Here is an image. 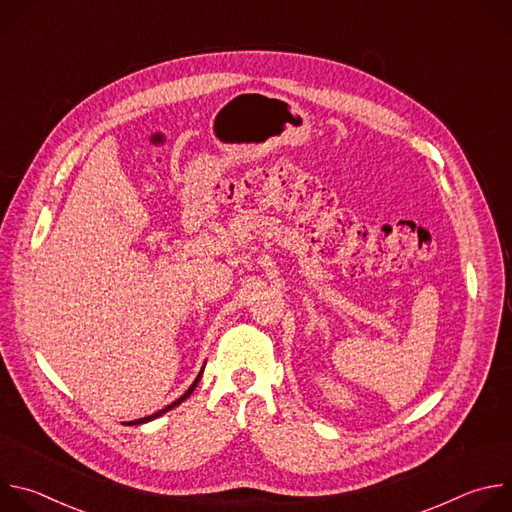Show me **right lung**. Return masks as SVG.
Segmentation results:
<instances>
[{"label":"right lung","mask_w":512,"mask_h":512,"mask_svg":"<svg viewBox=\"0 0 512 512\" xmlns=\"http://www.w3.org/2000/svg\"><path fill=\"white\" fill-rule=\"evenodd\" d=\"M200 375H202V373H200ZM200 375H198V377H196V381H194V383H192V385H190V389H188V391H186V393H184V395H182V397H180V399H176V401H174V403H172V405H168V407H164V409H160V411H158V413H154V415H148V417H141V419H135V421H129V425H139V423H145V421H152V419H156V417H160V415H162V413H166V411H170V409H174V407H176V405H180V403H182V401H184V399H186V397H190V395H192V391H194V389H196V385H198V381H200Z\"/></svg>","instance_id":"right-lung-1"}]
</instances>
